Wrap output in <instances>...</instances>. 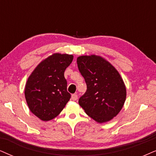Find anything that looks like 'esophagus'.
I'll use <instances>...</instances> for the list:
<instances>
[{
    "mask_svg": "<svg viewBox=\"0 0 156 156\" xmlns=\"http://www.w3.org/2000/svg\"><path fill=\"white\" fill-rule=\"evenodd\" d=\"M71 99L73 100V101H76V100L78 99V96H77L76 94H72V96H71Z\"/></svg>",
    "mask_w": 156,
    "mask_h": 156,
    "instance_id": "obj_1",
    "label": "esophagus"
}]
</instances>
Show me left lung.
<instances>
[{"instance_id":"left-lung-1","label":"left lung","mask_w":156,"mask_h":156,"mask_svg":"<svg viewBox=\"0 0 156 156\" xmlns=\"http://www.w3.org/2000/svg\"><path fill=\"white\" fill-rule=\"evenodd\" d=\"M87 90L78 100L86 113L99 123L119 114L126 99V87L119 72L105 59L93 55L77 58Z\"/></svg>"}]
</instances>
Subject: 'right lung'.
I'll list each match as a JSON object with an SVG mask.
<instances>
[{"label":"right lung","instance_id":"obj_1","mask_svg":"<svg viewBox=\"0 0 156 156\" xmlns=\"http://www.w3.org/2000/svg\"><path fill=\"white\" fill-rule=\"evenodd\" d=\"M73 60L72 55L55 53L39 63L25 86L30 111L42 121L56 117L70 100L64 73Z\"/></svg>","mask_w":156,"mask_h":156}]
</instances>
